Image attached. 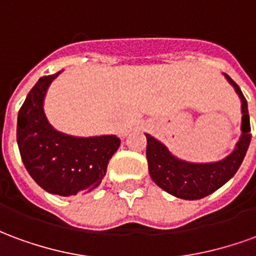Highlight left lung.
Segmentation results:
<instances>
[{
	"label": "left lung",
	"instance_id": "left-lung-1",
	"mask_svg": "<svg viewBox=\"0 0 256 256\" xmlns=\"http://www.w3.org/2000/svg\"><path fill=\"white\" fill-rule=\"evenodd\" d=\"M224 76L232 84L242 102V134L234 150L229 155L216 162H188L174 155L166 145L152 137L150 134H145L146 160L150 178L159 188L176 198L184 200H198L214 193L236 174L247 154L251 142L247 100L230 76L226 74H224Z\"/></svg>",
	"mask_w": 256,
	"mask_h": 256
}]
</instances>
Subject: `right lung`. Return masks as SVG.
Segmentation results:
<instances>
[{
	"label": "right lung",
	"mask_w": 256,
	"mask_h": 256,
	"mask_svg": "<svg viewBox=\"0 0 256 256\" xmlns=\"http://www.w3.org/2000/svg\"><path fill=\"white\" fill-rule=\"evenodd\" d=\"M60 74L42 76L30 90L18 115L16 137L31 178L52 194L74 196L100 185L120 140L114 134L78 137L53 128L44 102L49 86Z\"/></svg>",
	"instance_id": "right-lung-1"
}]
</instances>
